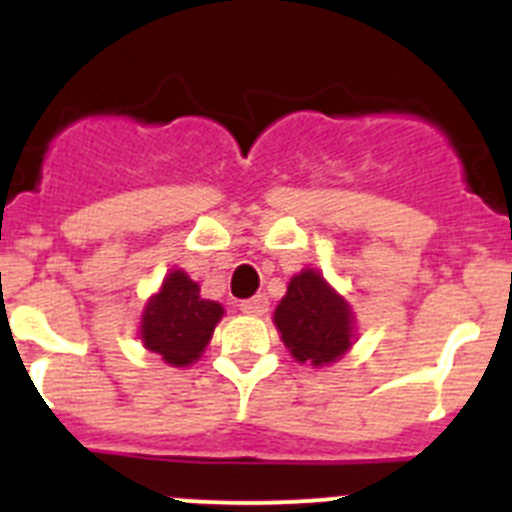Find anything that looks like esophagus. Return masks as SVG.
<instances>
[{
  "instance_id": "obj_1",
  "label": "esophagus",
  "mask_w": 512,
  "mask_h": 512,
  "mask_svg": "<svg viewBox=\"0 0 512 512\" xmlns=\"http://www.w3.org/2000/svg\"><path fill=\"white\" fill-rule=\"evenodd\" d=\"M241 310L246 312V315H266V312H269V297L256 295L251 297V300H243Z\"/></svg>"
}]
</instances>
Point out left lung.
Instances as JSON below:
<instances>
[{
    "instance_id": "left-lung-1",
    "label": "left lung",
    "mask_w": 512,
    "mask_h": 512,
    "mask_svg": "<svg viewBox=\"0 0 512 512\" xmlns=\"http://www.w3.org/2000/svg\"><path fill=\"white\" fill-rule=\"evenodd\" d=\"M274 325L292 359L312 369L336 364L356 343L354 307L318 269H302L289 279Z\"/></svg>"
}]
</instances>
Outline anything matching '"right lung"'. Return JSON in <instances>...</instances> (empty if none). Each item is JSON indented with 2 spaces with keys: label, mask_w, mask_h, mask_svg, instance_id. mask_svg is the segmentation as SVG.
<instances>
[{
  "label": "right lung",
  "mask_w": 512,
  "mask_h": 512,
  "mask_svg": "<svg viewBox=\"0 0 512 512\" xmlns=\"http://www.w3.org/2000/svg\"><path fill=\"white\" fill-rule=\"evenodd\" d=\"M223 315L225 307L205 300L200 284L189 279L187 271L171 269L143 307L138 336L164 364L184 369L200 361Z\"/></svg>",
  "instance_id": "obj_1"
}]
</instances>
